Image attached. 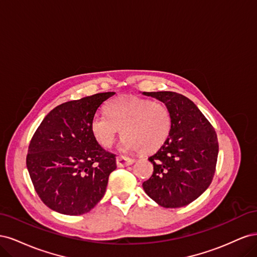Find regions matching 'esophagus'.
Instances as JSON below:
<instances>
[{
  "label": "esophagus",
  "mask_w": 257,
  "mask_h": 257,
  "mask_svg": "<svg viewBox=\"0 0 257 257\" xmlns=\"http://www.w3.org/2000/svg\"><path fill=\"white\" fill-rule=\"evenodd\" d=\"M116 165L118 167H122V166H128L132 165L133 163L135 162L134 159L128 158V157H124V155H119V157H116Z\"/></svg>",
  "instance_id": "1"
}]
</instances>
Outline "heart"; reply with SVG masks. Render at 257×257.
<instances>
[{
  "label": "heart",
  "mask_w": 257,
  "mask_h": 257,
  "mask_svg": "<svg viewBox=\"0 0 257 257\" xmlns=\"http://www.w3.org/2000/svg\"><path fill=\"white\" fill-rule=\"evenodd\" d=\"M108 116L95 114L91 120V132L104 148H110L121 128L123 149L149 154L166 143L173 128L169 108L158 100L122 95L106 104Z\"/></svg>",
  "instance_id": "heart-1"
}]
</instances>
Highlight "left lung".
I'll list each match as a JSON object with an SVG mask.
<instances>
[{
  "mask_svg": "<svg viewBox=\"0 0 257 257\" xmlns=\"http://www.w3.org/2000/svg\"><path fill=\"white\" fill-rule=\"evenodd\" d=\"M164 103L173 116L166 143L148 159L153 174L143 183L147 195L164 208H180L211 183L219 153L213 126L191 99L170 91L144 92Z\"/></svg>",
  "mask_w": 257,
  "mask_h": 257,
  "instance_id": "left-lung-1",
  "label": "left lung"
}]
</instances>
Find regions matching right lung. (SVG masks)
<instances>
[{
  "instance_id": "obj_1",
  "label": "right lung",
  "mask_w": 257,
  "mask_h": 257,
  "mask_svg": "<svg viewBox=\"0 0 257 257\" xmlns=\"http://www.w3.org/2000/svg\"><path fill=\"white\" fill-rule=\"evenodd\" d=\"M114 92L71 100L45 116L29 146L27 167L43 203L59 213L80 215L103 198L115 155L91 132L98 107Z\"/></svg>"
}]
</instances>
